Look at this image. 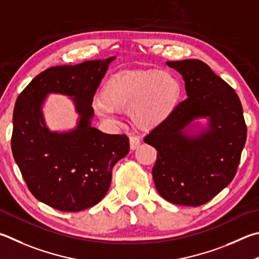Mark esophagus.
<instances>
[{
	"instance_id": "1",
	"label": "esophagus",
	"mask_w": 259,
	"mask_h": 259,
	"mask_svg": "<svg viewBox=\"0 0 259 259\" xmlns=\"http://www.w3.org/2000/svg\"><path fill=\"white\" fill-rule=\"evenodd\" d=\"M129 142H130V149L131 150H135V149H137L139 147L140 140H139L137 136H130Z\"/></svg>"
}]
</instances>
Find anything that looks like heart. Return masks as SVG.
Returning <instances> with one entry per match:
<instances>
[{
    "label": "heart",
    "mask_w": 259,
    "mask_h": 259,
    "mask_svg": "<svg viewBox=\"0 0 259 259\" xmlns=\"http://www.w3.org/2000/svg\"><path fill=\"white\" fill-rule=\"evenodd\" d=\"M180 81L161 70L122 71L112 76L94 107L98 114L112 119L114 111H128L138 128L148 129L163 122L179 104Z\"/></svg>",
    "instance_id": "obj_1"
}]
</instances>
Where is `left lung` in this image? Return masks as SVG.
<instances>
[{"instance_id":"8db88e82","label":"left lung","mask_w":259,"mask_h":259,"mask_svg":"<svg viewBox=\"0 0 259 259\" xmlns=\"http://www.w3.org/2000/svg\"><path fill=\"white\" fill-rule=\"evenodd\" d=\"M185 80L187 98L145 137L157 150L155 187L172 204L200 206L236 176L246 144L247 125L234 89L199 60L167 61ZM206 117V128L192 122Z\"/></svg>"}]
</instances>
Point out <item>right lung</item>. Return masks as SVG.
Returning <instances> with one entry per match:
<instances>
[{
	"mask_svg": "<svg viewBox=\"0 0 259 259\" xmlns=\"http://www.w3.org/2000/svg\"><path fill=\"white\" fill-rule=\"evenodd\" d=\"M115 56L46 69L18 96L11 148L28 189L36 199L62 211L100 203L109 190L112 168L129 153L125 135L92 126L93 98ZM49 93L73 98L79 114L76 128L51 132L41 106Z\"/></svg>",
	"mask_w": 259,
	"mask_h": 259,
	"instance_id": "right-lung-1",
	"label": "right lung"
}]
</instances>
